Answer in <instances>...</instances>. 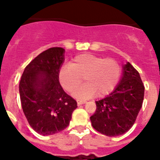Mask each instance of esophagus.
<instances>
[{
	"instance_id": "34e87169",
	"label": "esophagus",
	"mask_w": 160,
	"mask_h": 160,
	"mask_svg": "<svg viewBox=\"0 0 160 160\" xmlns=\"http://www.w3.org/2000/svg\"><path fill=\"white\" fill-rule=\"evenodd\" d=\"M85 103H86V100H77L78 105H83V104H85Z\"/></svg>"
}]
</instances>
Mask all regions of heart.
I'll use <instances>...</instances> for the list:
<instances>
[{
	"mask_svg": "<svg viewBox=\"0 0 160 160\" xmlns=\"http://www.w3.org/2000/svg\"><path fill=\"white\" fill-rule=\"evenodd\" d=\"M121 75V68L113 58L82 54L75 56L70 64L63 65L59 70L58 78L63 89L72 93L85 80L86 84L75 92L77 98H90L98 94L105 97L118 85Z\"/></svg>",
	"mask_w": 160,
	"mask_h": 160,
	"instance_id": "heart-1",
	"label": "heart"
}]
</instances>
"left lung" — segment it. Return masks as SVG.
I'll return each instance as SVG.
<instances>
[{"mask_svg":"<svg viewBox=\"0 0 160 160\" xmlns=\"http://www.w3.org/2000/svg\"><path fill=\"white\" fill-rule=\"evenodd\" d=\"M144 86L139 73L129 62L123 66V76L114 91L95 101L96 109L90 116L93 128L106 136L126 133L141 109Z\"/></svg>","mask_w":160,"mask_h":160,"instance_id":"left-lung-1","label":"left lung"}]
</instances>
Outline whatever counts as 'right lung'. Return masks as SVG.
Listing matches in <instances>:
<instances>
[{"label": "right lung", "instance_id": "add662e5", "mask_svg": "<svg viewBox=\"0 0 160 160\" xmlns=\"http://www.w3.org/2000/svg\"><path fill=\"white\" fill-rule=\"evenodd\" d=\"M65 50L52 47L38 55L25 68L19 91L22 109L31 127L42 135L64 130L77 102L64 91L58 74Z\"/></svg>", "mask_w": 160, "mask_h": 160}]
</instances>
